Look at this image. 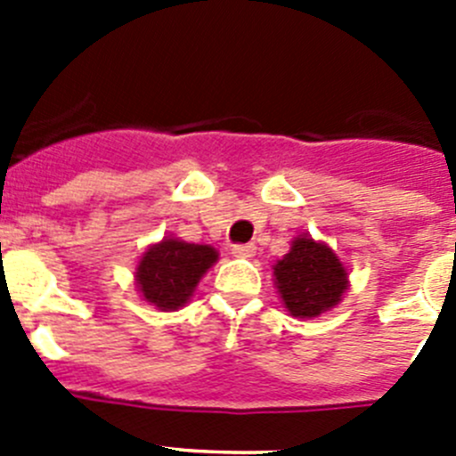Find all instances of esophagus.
Instances as JSON below:
<instances>
[{
    "label": "esophagus",
    "instance_id": "obj_1",
    "mask_svg": "<svg viewBox=\"0 0 456 456\" xmlns=\"http://www.w3.org/2000/svg\"><path fill=\"white\" fill-rule=\"evenodd\" d=\"M231 251L235 257H251L256 253V244H232Z\"/></svg>",
    "mask_w": 456,
    "mask_h": 456
}]
</instances>
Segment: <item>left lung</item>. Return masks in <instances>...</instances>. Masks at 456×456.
<instances>
[{
	"label": "left lung",
	"instance_id": "1",
	"mask_svg": "<svg viewBox=\"0 0 456 456\" xmlns=\"http://www.w3.org/2000/svg\"><path fill=\"white\" fill-rule=\"evenodd\" d=\"M278 292L294 317H317L333 308L347 289V272L336 253L310 237H297L273 267Z\"/></svg>",
	"mask_w": 456,
	"mask_h": 456
}]
</instances>
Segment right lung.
<instances>
[{"instance_id": "obj_1", "label": "right lung", "mask_w": 456, "mask_h": 456, "mask_svg": "<svg viewBox=\"0 0 456 456\" xmlns=\"http://www.w3.org/2000/svg\"><path fill=\"white\" fill-rule=\"evenodd\" d=\"M216 263V251L205 244L164 240L148 248L136 269L143 299L162 310H175L191 297L200 276Z\"/></svg>"}]
</instances>
